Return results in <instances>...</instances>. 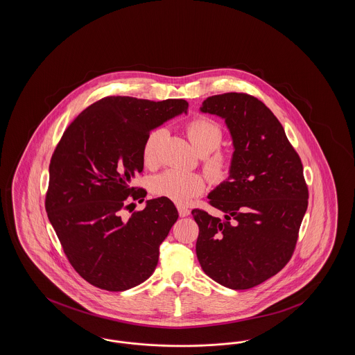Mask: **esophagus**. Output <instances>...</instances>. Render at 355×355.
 <instances>
[{"label": "esophagus", "instance_id": "1", "mask_svg": "<svg viewBox=\"0 0 355 355\" xmlns=\"http://www.w3.org/2000/svg\"><path fill=\"white\" fill-rule=\"evenodd\" d=\"M178 209V213H180V217H187L190 214V210L185 207V206H177Z\"/></svg>", "mask_w": 355, "mask_h": 355}]
</instances>
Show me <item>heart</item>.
<instances>
[{"mask_svg":"<svg viewBox=\"0 0 355 355\" xmlns=\"http://www.w3.org/2000/svg\"><path fill=\"white\" fill-rule=\"evenodd\" d=\"M165 135L164 129H154L146 135L142 146V159L146 166H154L158 159V145ZM186 135L203 158V168L211 181H222L230 168V158L220 152L222 129L207 117H196L186 125ZM206 181L198 173L168 169L152 180V191L157 197L168 198L178 205H186L205 191Z\"/></svg>","mask_w":355,"mask_h":355,"instance_id":"heart-1","label":"heart"}]
</instances>
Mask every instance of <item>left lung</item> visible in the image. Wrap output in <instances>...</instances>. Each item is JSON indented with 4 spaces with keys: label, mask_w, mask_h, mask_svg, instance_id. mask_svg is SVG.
Returning <instances> with one entry per match:
<instances>
[{
    "label": "left lung",
    "mask_w": 355,
    "mask_h": 355,
    "mask_svg": "<svg viewBox=\"0 0 355 355\" xmlns=\"http://www.w3.org/2000/svg\"><path fill=\"white\" fill-rule=\"evenodd\" d=\"M202 113L225 119L233 139L229 177L207 196L223 218L194 209L202 270L233 290L257 286L290 261L307 209L300 155L263 102L245 93L211 96Z\"/></svg>",
    "instance_id": "left-lung-1"
}]
</instances>
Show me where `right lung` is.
Instances as JSON below:
<instances>
[{"instance_id":"right-lung-1","label":"right lung","mask_w":355,"mask_h":355,"mask_svg":"<svg viewBox=\"0 0 355 355\" xmlns=\"http://www.w3.org/2000/svg\"><path fill=\"white\" fill-rule=\"evenodd\" d=\"M187 106L185 100L105 97L77 116L53 153L48 218L69 262L93 286L123 291L155 269L159 245L178 218L174 203L159 197L129 218L123 211L146 197L132 187L144 170L146 135L186 114Z\"/></svg>"}]
</instances>
